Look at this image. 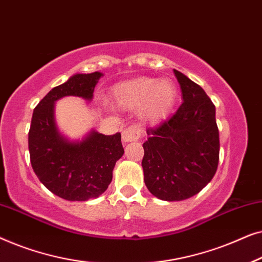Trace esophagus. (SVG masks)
Listing matches in <instances>:
<instances>
[{
  "label": "esophagus",
  "mask_w": 262,
  "mask_h": 262,
  "mask_svg": "<svg viewBox=\"0 0 262 262\" xmlns=\"http://www.w3.org/2000/svg\"><path fill=\"white\" fill-rule=\"evenodd\" d=\"M139 137H141V131L137 126H128L121 132V139H123L124 143L138 141Z\"/></svg>",
  "instance_id": "obj_1"
}]
</instances>
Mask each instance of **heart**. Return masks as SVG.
I'll use <instances>...</instances> for the list:
<instances>
[{"label":"heart","mask_w":262,"mask_h":262,"mask_svg":"<svg viewBox=\"0 0 262 262\" xmlns=\"http://www.w3.org/2000/svg\"><path fill=\"white\" fill-rule=\"evenodd\" d=\"M178 98V87L170 80L138 77L117 84L113 101L118 107L136 110L142 107V116L150 124L167 117Z\"/></svg>","instance_id":"b5f03b06"}]
</instances>
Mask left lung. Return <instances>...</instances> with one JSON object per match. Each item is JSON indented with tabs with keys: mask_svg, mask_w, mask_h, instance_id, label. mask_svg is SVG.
<instances>
[{
	"mask_svg": "<svg viewBox=\"0 0 262 262\" xmlns=\"http://www.w3.org/2000/svg\"><path fill=\"white\" fill-rule=\"evenodd\" d=\"M182 103L170 118L148 128L142 167L156 198L180 202L199 193L216 174L220 132L216 107L204 89L174 69Z\"/></svg>",
	"mask_w": 262,
	"mask_h": 262,
	"instance_id": "left-lung-1",
	"label": "left lung"
}]
</instances>
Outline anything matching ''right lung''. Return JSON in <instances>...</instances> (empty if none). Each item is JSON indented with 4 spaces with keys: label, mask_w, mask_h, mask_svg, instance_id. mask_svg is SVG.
Here are the masks:
<instances>
[{
    "label": "right lung",
    "mask_w": 262,
    "mask_h": 262,
    "mask_svg": "<svg viewBox=\"0 0 262 262\" xmlns=\"http://www.w3.org/2000/svg\"><path fill=\"white\" fill-rule=\"evenodd\" d=\"M101 73L76 74L52 88L38 103L28 132L31 164L42 185L70 202L98 198L112 181L113 168L123 156L119 132L105 136L92 130L82 141H69L55 120V102L64 96L91 101Z\"/></svg>",
    "instance_id": "right-lung-1"
}]
</instances>
